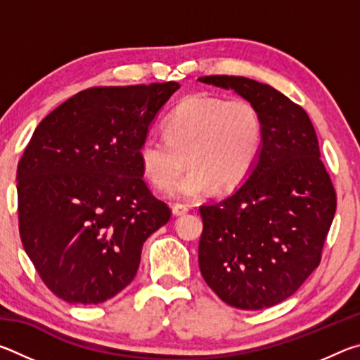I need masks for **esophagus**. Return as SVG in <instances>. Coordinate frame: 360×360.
Wrapping results in <instances>:
<instances>
[{
	"label": "esophagus",
	"instance_id": "34e87169",
	"mask_svg": "<svg viewBox=\"0 0 360 360\" xmlns=\"http://www.w3.org/2000/svg\"><path fill=\"white\" fill-rule=\"evenodd\" d=\"M173 210V214L174 216H184L188 212V206L187 205H181V203H176L172 206Z\"/></svg>",
	"mask_w": 360,
	"mask_h": 360
}]
</instances>
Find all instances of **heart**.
Masks as SVG:
<instances>
[{"instance_id":"1","label":"heart","mask_w":360,"mask_h":360,"mask_svg":"<svg viewBox=\"0 0 360 360\" xmlns=\"http://www.w3.org/2000/svg\"><path fill=\"white\" fill-rule=\"evenodd\" d=\"M163 136H146L138 149L143 174L162 192L172 186L187 160L189 173L173 193L198 198L216 187L233 191L257 163L264 136L259 109L245 96L197 94L182 100L163 122Z\"/></svg>"}]
</instances>
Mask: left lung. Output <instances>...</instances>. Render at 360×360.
<instances>
[{"label":"left lung","instance_id":"8db88e82","mask_svg":"<svg viewBox=\"0 0 360 360\" xmlns=\"http://www.w3.org/2000/svg\"><path fill=\"white\" fill-rule=\"evenodd\" d=\"M198 81L252 101L264 125L249 178L227 198L200 206V271L230 307L270 308L294 294L319 266L337 193L302 106L248 77Z\"/></svg>","mask_w":360,"mask_h":360}]
</instances>
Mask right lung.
Listing matches in <instances>:
<instances>
[{
	"label": "right lung",
	"instance_id": "right-lung-1",
	"mask_svg": "<svg viewBox=\"0 0 360 360\" xmlns=\"http://www.w3.org/2000/svg\"><path fill=\"white\" fill-rule=\"evenodd\" d=\"M179 84L92 87L41 120L17 167L20 240L62 300L103 303L135 278L172 210L143 179L138 149Z\"/></svg>",
	"mask_w": 360,
	"mask_h": 360
}]
</instances>
